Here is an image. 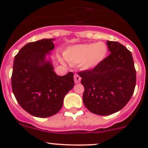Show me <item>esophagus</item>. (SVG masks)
Returning a JSON list of instances; mask_svg holds the SVG:
<instances>
[{
	"instance_id": "1",
	"label": "esophagus",
	"mask_w": 148,
	"mask_h": 148,
	"mask_svg": "<svg viewBox=\"0 0 148 148\" xmlns=\"http://www.w3.org/2000/svg\"><path fill=\"white\" fill-rule=\"evenodd\" d=\"M74 82L76 84H78L81 82L82 78L78 75V74H74Z\"/></svg>"
}]
</instances>
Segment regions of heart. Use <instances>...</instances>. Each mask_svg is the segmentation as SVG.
Listing matches in <instances>:
<instances>
[{
  "instance_id": "1",
  "label": "heart",
  "mask_w": 148,
  "mask_h": 148,
  "mask_svg": "<svg viewBox=\"0 0 148 148\" xmlns=\"http://www.w3.org/2000/svg\"><path fill=\"white\" fill-rule=\"evenodd\" d=\"M107 46L104 43H89L70 46L64 51V56L70 64H77L83 70H90L97 66L105 58ZM65 64L62 58H59Z\"/></svg>"
}]
</instances>
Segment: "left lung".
Returning a JSON list of instances; mask_svg holds the SVG:
<instances>
[{
	"label": "left lung",
	"instance_id": "left-lung-1",
	"mask_svg": "<svg viewBox=\"0 0 148 148\" xmlns=\"http://www.w3.org/2000/svg\"><path fill=\"white\" fill-rule=\"evenodd\" d=\"M110 54L92 70L79 73L84 87L83 102L94 114L110 115L122 110L133 95L136 71L131 52L116 41H107Z\"/></svg>",
	"mask_w": 148,
	"mask_h": 148
}]
</instances>
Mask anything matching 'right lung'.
<instances>
[{
  "instance_id": "right-lung-1",
  "label": "right lung",
  "mask_w": 148,
  "mask_h": 148,
  "mask_svg": "<svg viewBox=\"0 0 148 148\" xmlns=\"http://www.w3.org/2000/svg\"><path fill=\"white\" fill-rule=\"evenodd\" d=\"M54 38L38 40L22 47L13 61L11 85L21 107L45 118L62 108L65 95L74 87V74L59 76L53 71L51 51Z\"/></svg>"
}]
</instances>
